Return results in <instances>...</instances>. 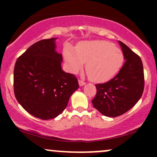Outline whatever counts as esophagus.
Returning <instances> with one entry per match:
<instances>
[{"label":"esophagus","instance_id":"obj_1","mask_svg":"<svg viewBox=\"0 0 157 157\" xmlns=\"http://www.w3.org/2000/svg\"><path fill=\"white\" fill-rule=\"evenodd\" d=\"M78 82H79V85H80V86H84V85L86 84V82H85L84 81H82V80H78Z\"/></svg>","mask_w":157,"mask_h":157}]
</instances>
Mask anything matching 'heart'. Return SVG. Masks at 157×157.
I'll return each instance as SVG.
<instances>
[{
	"label": "heart",
	"instance_id": "1",
	"mask_svg": "<svg viewBox=\"0 0 157 157\" xmlns=\"http://www.w3.org/2000/svg\"><path fill=\"white\" fill-rule=\"evenodd\" d=\"M64 57L72 73L78 72L86 63L87 74L95 82L112 78L120 71L124 60L121 49L105 40L82 43L77 50L67 46Z\"/></svg>",
	"mask_w": 157,
	"mask_h": 157
}]
</instances>
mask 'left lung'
Instances as JSON below:
<instances>
[{
  "label": "left lung",
  "instance_id": "1",
  "mask_svg": "<svg viewBox=\"0 0 157 157\" xmlns=\"http://www.w3.org/2000/svg\"><path fill=\"white\" fill-rule=\"evenodd\" d=\"M125 63L119 73L105 83L97 84L92 104L104 116L116 117L129 111L142 97L144 90L143 65L140 56L119 41Z\"/></svg>",
  "mask_w": 157,
  "mask_h": 157
}]
</instances>
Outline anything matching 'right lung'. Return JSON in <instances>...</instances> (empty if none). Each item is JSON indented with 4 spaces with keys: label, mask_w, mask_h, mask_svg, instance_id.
Masks as SVG:
<instances>
[{
    "label": "right lung",
    "mask_w": 157,
    "mask_h": 157,
    "mask_svg": "<svg viewBox=\"0 0 157 157\" xmlns=\"http://www.w3.org/2000/svg\"><path fill=\"white\" fill-rule=\"evenodd\" d=\"M56 39L32 45L17 58L14 68L17 102L32 116L45 120L62 113L79 88L77 77L61 68L63 57L55 50Z\"/></svg>",
    "instance_id": "add662e5"
}]
</instances>
